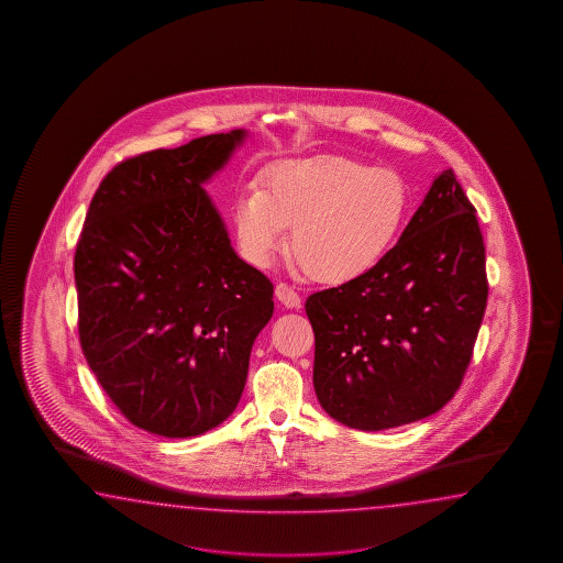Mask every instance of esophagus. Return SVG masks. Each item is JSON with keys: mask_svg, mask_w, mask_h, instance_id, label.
Returning <instances> with one entry per match:
<instances>
[{"mask_svg": "<svg viewBox=\"0 0 563 563\" xmlns=\"http://www.w3.org/2000/svg\"><path fill=\"white\" fill-rule=\"evenodd\" d=\"M276 298L282 306H286L289 310H298L299 306H301V298H299L298 291L294 287L287 286V284H277Z\"/></svg>", "mask_w": 563, "mask_h": 563, "instance_id": "esophagus-1", "label": "esophagus"}]
</instances>
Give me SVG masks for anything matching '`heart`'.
<instances>
[{
  "label": "heart",
  "instance_id": "obj_1",
  "mask_svg": "<svg viewBox=\"0 0 563 563\" xmlns=\"http://www.w3.org/2000/svg\"><path fill=\"white\" fill-rule=\"evenodd\" d=\"M410 211L407 180L395 168L342 155L289 158L265 170L262 189L243 192L233 213L243 257L269 267L287 228L298 264L325 284H347L383 262Z\"/></svg>",
  "mask_w": 563,
  "mask_h": 563
}]
</instances>
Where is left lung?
<instances>
[{"label": "left lung", "mask_w": 563, "mask_h": 563, "mask_svg": "<svg viewBox=\"0 0 563 563\" xmlns=\"http://www.w3.org/2000/svg\"><path fill=\"white\" fill-rule=\"evenodd\" d=\"M487 291L475 207L449 168L380 264L306 301L323 410L358 431L439 412L463 383Z\"/></svg>", "instance_id": "left-lung-1"}]
</instances>
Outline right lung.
<instances>
[{
	"label": "right lung",
	"instance_id": "1",
	"mask_svg": "<svg viewBox=\"0 0 563 563\" xmlns=\"http://www.w3.org/2000/svg\"><path fill=\"white\" fill-rule=\"evenodd\" d=\"M247 131L134 156L92 197L74 255L90 371L134 427L189 439L240 405L274 286L233 250L205 183Z\"/></svg>",
	"mask_w": 563,
	"mask_h": 563
}]
</instances>
